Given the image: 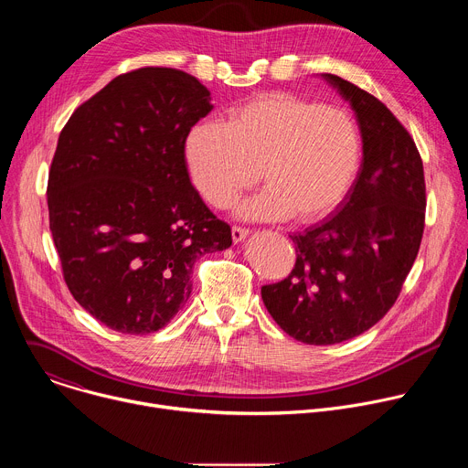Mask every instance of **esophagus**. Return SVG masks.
<instances>
[{
	"instance_id": "obj_1",
	"label": "esophagus",
	"mask_w": 468,
	"mask_h": 468,
	"mask_svg": "<svg viewBox=\"0 0 468 468\" xmlns=\"http://www.w3.org/2000/svg\"><path fill=\"white\" fill-rule=\"evenodd\" d=\"M248 233H250V229H246V228H240V226H233L231 228L233 242H242L248 237Z\"/></svg>"
}]
</instances>
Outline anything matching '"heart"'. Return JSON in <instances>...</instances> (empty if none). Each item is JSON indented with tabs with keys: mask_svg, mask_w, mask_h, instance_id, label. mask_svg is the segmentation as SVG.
<instances>
[{
	"mask_svg": "<svg viewBox=\"0 0 468 468\" xmlns=\"http://www.w3.org/2000/svg\"><path fill=\"white\" fill-rule=\"evenodd\" d=\"M194 186L218 209L261 179L269 186L242 204L251 220H316L348 192L359 135L348 112L285 92L257 96L229 111L226 123H196L185 141Z\"/></svg>",
	"mask_w": 468,
	"mask_h": 468,
	"instance_id": "obj_1",
	"label": "heart"
}]
</instances>
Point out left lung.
<instances>
[{
  "label": "left lung",
  "instance_id": "8db88e82",
  "mask_svg": "<svg viewBox=\"0 0 468 468\" xmlns=\"http://www.w3.org/2000/svg\"><path fill=\"white\" fill-rule=\"evenodd\" d=\"M324 80L356 111L363 163L337 213L303 233L292 272L261 287L278 325L305 345L354 339L394 305L417 259L426 218L424 166L410 131L376 96Z\"/></svg>",
  "mask_w": 468,
  "mask_h": 468
}]
</instances>
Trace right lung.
I'll use <instances>...</instances> for the list:
<instances>
[{
	"label": "right lung",
	"mask_w": 468,
	"mask_h": 468,
	"mask_svg": "<svg viewBox=\"0 0 468 468\" xmlns=\"http://www.w3.org/2000/svg\"><path fill=\"white\" fill-rule=\"evenodd\" d=\"M211 92L176 69L114 78L62 127L48 177L49 229L76 302L107 327L146 335L192 291V266L231 246L192 186L185 141Z\"/></svg>",
	"instance_id": "obj_1"
}]
</instances>
